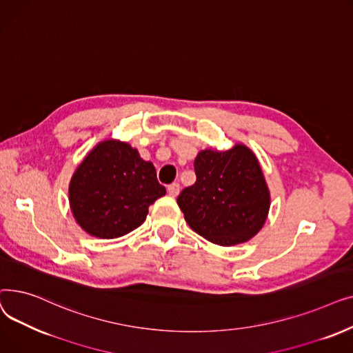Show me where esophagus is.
Wrapping results in <instances>:
<instances>
[{
    "instance_id": "34e87169",
    "label": "esophagus",
    "mask_w": 353,
    "mask_h": 353,
    "mask_svg": "<svg viewBox=\"0 0 353 353\" xmlns=\"http://www.w3.org/2000/svg\"><path fill=\"white\" fill-rule=\"evenodd\" d=\"M167 192H169V194L172 197H177L179 193H180V184L179 183H172L169 188H167Z\"/></svg>"
}]
</instances>
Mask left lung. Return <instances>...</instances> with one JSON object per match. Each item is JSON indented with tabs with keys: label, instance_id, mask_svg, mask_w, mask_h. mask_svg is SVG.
<instances>
[{
	"label": "left lung",
	"instance_id": "1",
	"mask_svg": "<svg viewBox=\"0 0 353 353\" xmlns=\"http://www.w3.org/2000/svg\"><path fill=\"white\" fill-rule=\"evenodd\" d=\"M196 183L177 205L189 226L219 246L245 243L265 225L270 192L256 154L243 143L205 148L194 160Z\"/></svg>",
	"mask_w": 353,
	"mask_h": 353
}]
</instances>
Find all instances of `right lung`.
<instances>
[{
    "label": "right lung",
    "mask_w": 353,
    "mask_h": 353,
    "mask_svg": "<svg viewBox=\"0 0 353 353\" xmlns=\"http://www.w3.org/2000/svg\"><path fill=\"white\" fill-rule=\"evenodd\" d=\"M164 194L153 163L116 139L103 140L90 150L68 186L70 209L77 225L99 239H116L137 229L148 206Z\"/></svg>",
    "instance_id": "add662e5"
}]
</instances>
